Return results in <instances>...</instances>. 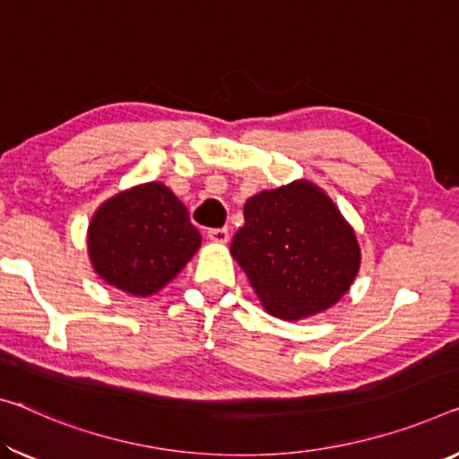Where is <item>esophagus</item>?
Masks as SVG:
<instances>
[{"label": "esophagus", "instance_id": "obj_1", "mask_svg": "<svg viewBox=\"0 0 459 459\" xmlns=\"http://www.w3.org/2000/svg\"><path fill=\"white\" fill-rule=\"evenodd\" d=\"M207 236H209L211 242L225 244L230 239V231H228V228H215V230H209Z\"/></svg>", "mask_w": 459, "mask_h": 459}]
</instances>
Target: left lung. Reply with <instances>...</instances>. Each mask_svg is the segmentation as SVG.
Here are the masks:
<instances>
[{
  "label": "left lung",
  "mask_w": 459,
  "mask_h": 459,
  "mask_svg": "<svg viewBox=\"0 0 459 459\" xmlns=\"http://www.w3.org/2000/svg\"><path fill=\"white\" fill-rule=\"evenodd\" d=\"M230 252L271 316L301 320L342 298L361 264L355 230L312 182L250 196Z\"/></svg>",
  "instance_id": "8db88e82"
}]
</instances>
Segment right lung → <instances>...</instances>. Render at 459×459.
Instances as JSON below:
<instances>
[{"label": "right lung", "instance_id": "1", "mask_svg": "<svg viewBox=\"0 0 459 459\" xmlns=\"http://www.w3.org/2000/svg\"><path fill=\"white\" fill-rule=\"evenodd\" d=\"M201 246L188 211L161 182L123 190L96 209L88 254L108 285L135 298L158 293Z\"/></svg>", "mask_w": 459, "mask_h": 459}]
</instances>
